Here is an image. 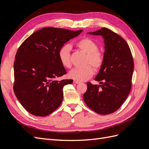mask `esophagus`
Masks as SVG:
<instances>
[{"mask_svg": "<svg viewBox=\"0 0 149 149\" xmlns=\"http://www.w3.org/2000/svg\"><path fill=\"white\" fill-rule=\"evenodd\" d=\"M73 83H75V84H79L80 83L79 81H76V80H74L73 81Z\"/></svg>", "mask_w": 149, "mask_h": 149, "instance_id": "obj_1", "label": "esophagus"}]
</instances>
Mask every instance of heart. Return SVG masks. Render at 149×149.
Here are the masks:
<instances>
[{"instance_id":"obj_1","label":"heart","mask_w":149,"mask_h":149,"mask_svg":"<svg viewBox=\"0 0 149 149\" xmlns=\"http://www.w3.org/2000/svg\"><path fill=\"white\" fill-rule=\"evenodd\" d=\"M76 47L79 50L86 54L84 61V65L86 66L80 68H75L70 72L68 76L70 78L78 81H84L89 79L94 74V69L88 65H92L95 70H99L103 65L104 56V53L98 49L97 43L90 38L84 37L79 40L76 43ZM58 56L62 66L66 68H70L71 46L69 44H65L60 48Z\"/></svg>"}]
</instances>
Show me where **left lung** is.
I'll return each mask as SVG.
<instances>
[{"mask_svg":"<svg viewBox=\"0 0 149 149\" xmlns=\"http://www.w3.org/2000/svg\"><path fill=\"white\" fill-rule=\"evenodd\" d=\"M104 40V60L94 78L100 85L87 83L83 100L90 109L102 115L113 113L123 104L131 89L134 60L130 48L120 36L107 28L88 33Z\"/></svg>","mask_w":149,"mask_h":149,"instance_id":"obj_1","label":"left lung"}]
</instances>
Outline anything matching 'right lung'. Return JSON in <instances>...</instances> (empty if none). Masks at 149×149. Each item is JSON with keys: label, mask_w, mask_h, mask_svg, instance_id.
<instances>
[{"label": "right lung", "mask_w": 149, "mask_h": 149, "mask_svg": "<svg viewBox=\"0 0 149 149\" xmlns=\"http://www.w3.org/2000/svg\"><path fill=\"white\" fill-rule=\"evenodd\" d=\"M82 31L45 27L31 34L18 49L13 65V91L30 114L46 116L60 106L63 88L73 80L55 79L66 74L58 53Z\"/></svg>", "instance_id": "1"}]
</instances>
